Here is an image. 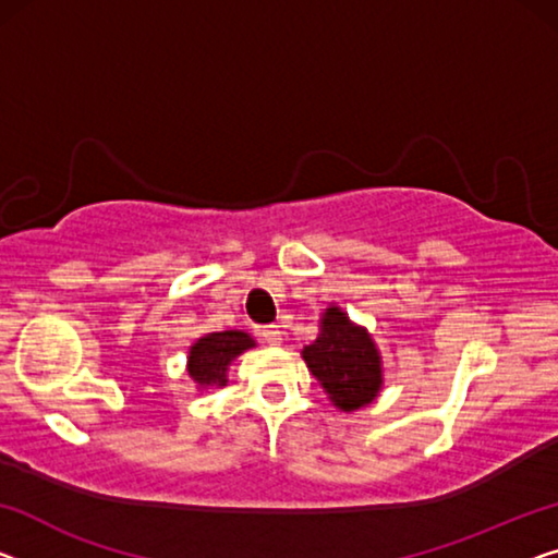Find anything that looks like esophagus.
I'll return each mask as SVG.
<instances>
[{
    "label": "esophagus",
    "instance_id": "34e87169",
    "mask_svg": "<svg viewBox=\"0 0 558 558\" xmlns=\"http://www.w3.org/2000/svg\"><path fill=\"white\" fill-rule=\"evenodd\" d=\"M260 338L270 345H280L282 343V328L280 326H263Z\"/></svg>",
    "mask_w": 558,
    "mask_h": 558
}]
</instances>
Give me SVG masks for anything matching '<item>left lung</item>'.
<instances>
[{
	"mask_svg": "<svg viewBox=\"0 0 558 558\" xmlns=\"http://www.w3.org/2000/svg\"><path fill=\"white\" fill-rule=\"evenodd\" d=\"M301 355L338 411H361L384 390V359L376 340L336 303L320 313L318 338Z\"/></svg>",
	"mask_w": 558,
	"mask_h": 558,
	"instance_id": "8db88e82",
	"label": "left lung"
}]
</instances>
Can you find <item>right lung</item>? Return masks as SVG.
I'll return each mask as SVG.
<instances>
[{
  "mask_svg": "<svg viewBox=\"0 0 558 558\" xmlns=\"http://www.w3.org/2000/svg\"><path fill=\"white\" fill-rule=\"evenodd\" d=\"M255 338L245 330H218L199 336L187 351V376L197 390L222 388L228 384L232 361L255 348Z\"/></svg>",
  "mask_w": 558,
  "mask_h": 558,
  "instance_id": "1",
  "label": "right lung"
}]
</instances>
